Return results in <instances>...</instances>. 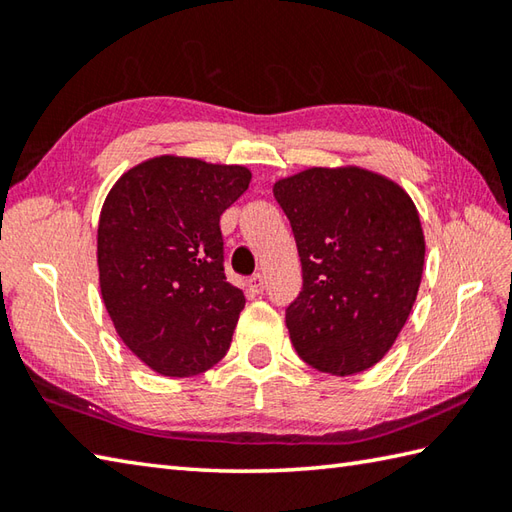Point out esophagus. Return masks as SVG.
<instances>
[{"label":"esophagus","mask_w":512,"mask_h":512,"mask_svg":"<svg viewBox=\"0 0 512 512\" xmlns=\"http://www.w3.org/2000/svg\"><path fill=\"white\" fill-rule=\"evenodd\" d=\"M248 290L253 292V295H262V292L266 290V277L264 275H253L248 279Z\"/></svg>","instance_id":"1"}]
</instances>
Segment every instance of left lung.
<instances>
[{"mask_svg":"<svg viewBox=\"0 0 512 512\" xmlns=\"http://www.w3.org/2000/svg\"><path fill=\"white\" fill-rule=\"evenodd\" d=\"M303 288L286 308L301 361L332 376L374 367L416 301L424 235L405 189L361 167H312L275 182Z\"/></svg>","mask_w":512,"mask_h":512,"instance_id":"1","label":"left lung"}]
</instances>
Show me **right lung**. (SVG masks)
<instances>
[{
	"instance_id": "1",
	"label": "right lung",
	"mask_w": 512,
	"mask_h": 512,
	"mask_svg": "<svg viewBox=\"0 0 512 512\" xmlns=\"http://www.w3.org/2000/svg\"><path fill=\"white\" fill-rule=\"evenodd\" d=\"M250 171L198 158L140 162L105 198L99 281L123 343L162 376L202 374L222 361L244 310L224 275L220 215Z\"/></svg>"
}]
</instances>
